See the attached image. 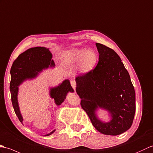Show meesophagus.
Masks as SVG:
<instances>
[{"mask_svg": "<svg viewBox=\"0 0 153 153\" xmlns=\"http://www.w3.org/2000/svg\"><path fill=\"white\" fill-rule=\"evenodd\" d=\"M71 86L73 87V88L74 90L76 89V82L74 80H72L71 82Z\"/></svg>", "mask_w": 153, "mask_h": 153, "instance_id": "esophagus-1", "label": "esophagus"}]
</instances>
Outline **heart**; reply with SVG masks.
I'll use <instances>...</instances> for the list:
<instances>
[{"label":"heart","instance_id":"obj_1","mask_svg":"<svg viewBox=\"0 0 153 153\" xmlns=\"http://www.w3.org/2000/svg\"><path fill=\"white\" fill-rule=\"evenodd\" d=\"M98 61L96 51L91 48H72L64 52L62 56L63 64L67 66L77 65L80 73L90 72Z\"/></svg>","mask_w":153,"mask_h":153}]
</instances>
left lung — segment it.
I'll list each match as a JSON object with an SVG mask.
<instances>
[{
    "instance_id": "1",
    "label": "left lung",
    "mask_w": 153,
    "mask_h": 153,
    "mask_svg": "<svg viewBox=\"0 0 153 153\" xmlns=\"http://www.w3.org/2000/svg\"><path fill=\"white\" fill-rule=\"evenodd\" d=\"M96 46L99 62L90 72L76 77V91L95 128L105 135H118L129 130L133 123L135 90L119 56L101 44ZM100 108L108 112L110 121L99 119L97 112Z\"/></svg>"
}]
</instances>
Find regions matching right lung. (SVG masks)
Listing matches in <instances>:
<instances>
[{
	"instance_id": "obj_1",
	"label": "right lung",
	"mask_w": 153,
	"mask_h": 153,
	"mask_svg": "<svg viewBox=\"0 0 153 153\" xmlns=\"http://www.w3.org/2000/svg\"><path fill=\"white\" fill-rule=\"evenodd\" d=\"M54 67L55 63L52 59V54L49 48L45 47L37 46L27 50L13 62L10 70L11 81L10 90L13 109L22 124L23 118L20 112L18 100L19 86L27 80L35 79L43 69ZM69 92H74V90L68 79L63 80L58 86L50 88L49 91L51 98L54 99L57 106H59L65 101ZM55 131L56 129L44 136H48Z\"/></svg>"
}]
</instances>
